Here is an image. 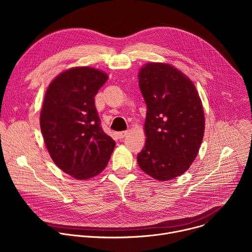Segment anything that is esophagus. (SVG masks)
<instances>
[{"label": "esophagus", "mask_w": 252, "mask_h": 252, "mask_svg": "<svg viewBox=\"0 0 252 252\" xmlns=\"http://www.w3.org/2000/svg\"><path fill=\"white\" fill-rule=\"evenodd\" d=\"M127 134H128V130H124V131H120V132L117 133V135H118L119 138H124V137H126Z\"/></svg>", "instance_id": "1"}]
</instances>
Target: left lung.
Wrapping results in <instances>:
<instances>
[{
  "label": "left lung",
  "instance_id": "obj_1",
  "mask_svg": "<svg viewBox=\"0 0 252 252\" xmlns=\"http://www.w3.org/2000/svg\"><path fill=\"white\" fill-rule=\"evenodd\" d=\"M138 86L147 103L146 145L137 163L165 182L186 172L195 159L204 132L203 107L192 82L168 63L140 68Z\"/></svg>",
  "mask_w": 252,
  "mask_h": 252
}]
</instances>
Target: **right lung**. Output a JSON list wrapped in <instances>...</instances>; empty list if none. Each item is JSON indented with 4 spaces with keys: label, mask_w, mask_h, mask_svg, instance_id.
Here are the masks:
<instances>
[{
    "label": "right lung",
    "mask_w": 252,
    "mask_h": 252,
    "mask_svg": "<svg viewBox=\"0 0 252 252\" xmlns=\"http://www.w3.org/2000/svg\"><path fill=\"white\" fill-rule=\"evenodd\" d=\"M107 78L94 67H73L60 74L45 94L40 124L46 147L58 167L77 179L100 173L116 147L102 130L94 104Z\"/></svg>",
    "instance_id": "1"
}]
</instances>
